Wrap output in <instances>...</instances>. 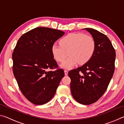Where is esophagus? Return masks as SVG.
I'll return each instance as SVG.
<instances>
[{
  "instance_id": "obj_1",
  "label": "esophagus",
  "mask_w": 124,
  "mask_h": 124,
  "mask_svg": "<svg viewBox=\"0 0 124 124\" xmlns=\"http://www.w3.org/2000/svg\"><path fill=\"white\" fill-rule=\"evenodd\" d=\"M68 70H64V74L66 75H67V74H68Z\"/></svg>"
}]
</instances>
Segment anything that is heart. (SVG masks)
<instances>
[{
  "label": "heart",
  "instance_id": "heart-1",
  "mask_svg": "<svg viewBox=\"0 0 124 124\" xmlns=\"http://www.w3.org/2000/svg\"><path fill=\"white\" fill-rule=\"evenodd\" d=\"M59 43L60 45L52 46L51 52L54 59L58 62H63L68 54L70 55L61 64L65 69H70L78 63L80 65L86 63L93 56L96 47L93 37L81 33L68 34L62 38Z\"/></svg>",
  "mask_w": 124,
  "mask_h": 124
}]
</instances>
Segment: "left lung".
<instances>
[{"mask_svg":"<svg viewBox=\"0 0 124 124\" xmlns=\"http://www.w3.org/2000/svg\"><path fill=\"white\" fill-rule=\"evenodd\" d=\"M95 39V54L89 62L68 72L70 91L78 102L89 105L96 102L108 86L115 69V49L106 35L92 28H85Z\"/></svg>","mask_w":124,"mask_h":124,"instance_id":"obj_1","label":"left lung"}]
</instances>
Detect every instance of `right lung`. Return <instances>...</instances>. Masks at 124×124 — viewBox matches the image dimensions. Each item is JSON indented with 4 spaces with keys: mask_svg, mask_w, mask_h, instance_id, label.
I'll use <instances>...</instances> for the list:
<instances>
[{
    "mask_svg": "<svg viewBox=\"0 0 124 124\" xmlns=\"http://www.w3.org/2000/svg\"><path fill=\"white\" fill-rule=\"evenodd\" d=\"M64 32L47 27H37L24 33L14 50L12 70L18 87L29 101L36 105L45 104L56 93L64 76L54 59L51 47Z\"/></svg>",
    "mask_w": 124,
    "mask_h": 124,
    "instance_id": "right-lung-1",
    "label": "right lung"
}]
</instances>
